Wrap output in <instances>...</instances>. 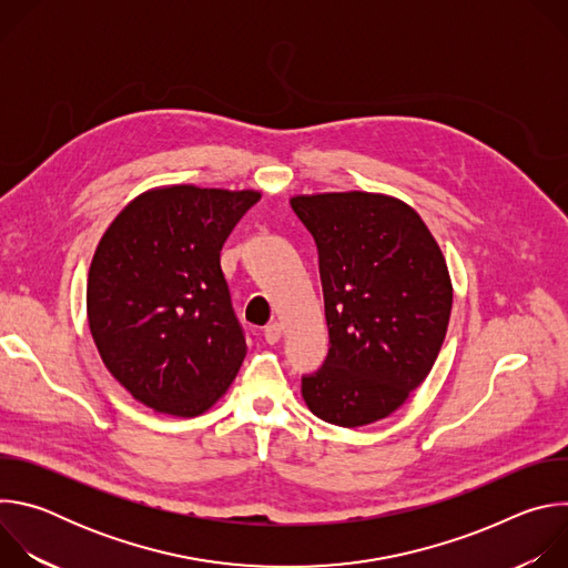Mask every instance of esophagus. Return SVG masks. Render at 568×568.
I'll return each mask as SVG.
<instances>
[{
  "instance_id": "1",
  "label": "esophagus",
  "mask_w": 568,
  "mask_h": 568,
  "mask_svg": "<svg viewBox=\"0 0 568 568\" xmlns=\"http://www.w3.org/2000/svg\"><path fill=\"white\" fill-rule=\"evenodd\" d=\"M263 335H265V342L267 344H276L278 339H281V335H283V328H281V323H270V326H265V331H263Z\"/></svg>"
}]
</instances>
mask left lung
Instances as JSON below:
<instances>
[{"label":"left lung","mask_w":568,"mask_h":568,"mask_svg":"<svg viewBox=\"0 0 568 568\" xmlns=\"http://www.w3.org/2000/svg\"><path fill=\"white\" fill-rule=\"evenodd\" d=\"M318 250L331 348L301 379L307 409L331 425L390 416L429 375L447 335L452 278L423 217L382 193L290 200Z\"/></svg>","instance_id":"obj_1"}]
</instances>
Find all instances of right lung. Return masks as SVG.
I'll return each instance as SVG.
<instances>
[{"instance_id": "right-lung-1", "label": "right lung", "mask_w": 568, "mask_h": 568, "mask_svg": "<svg viewBox=\"0 0 568 568\" xmlns=\"http://www.w3.org/2000/svg\"><path fill=\"white\" fill-rule=\"evenodd\" d=\"M258 191L159 186L103 233L88 318L108 371L145 407L193 418L226 393L247 355L220 267L224 240Z\"/></svg>"}]
</instances>
